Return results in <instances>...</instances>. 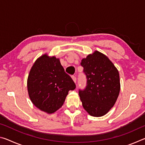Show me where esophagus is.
<instances>
[{"label": "esophagus", "instance_id": "esophagus-1", "mask_svg": "<svg viewBox=\"0 0 145 145\" xmlns=\"http://www.w3.org/2000/svg\"><path fill=\"white\" fill-rule=\"evenodd\" d=\"M72 79L73 80V81H74L75 83L77 82V77H76L75 75L72 76Z\"/></svg>", "mask_w": 145, "mask_h": 145}]
</instances>
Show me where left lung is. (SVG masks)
Segmentation results:
<instances>
[{
    "label": "left lung",
    "mask_w": 145,
    "mask_h": 145,
    "mask_svg": "<svg viewBox=\"0 0 145 145\" xmlns=\"http://www.w3.org/2000/svg\"><path fill=\"white\" fill-rule=\"evenodd\" d=\"M80 65L87 80L86 88L78 91L82 106L91 116H104L119 95L118 71L107 56L98 51L83 59Z\"/></svg>",
    "instance_id": "left-lung-1"
}]
</instances>
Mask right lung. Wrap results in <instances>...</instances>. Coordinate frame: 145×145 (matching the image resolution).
<instances>
[{
	"mask_svg": "<svg viewBox=\"0 0 145 145\" xmlns=\"http://www.w3.org/2000/svg\"><path fill=\"white\" fill-rule=\"evenodd\" d=\"M76 86L59 59L43 55L31 68L27 79L29 97L36 107L53 113L62 106L70 90Z\"/></svg>",
	"mask_w": 145,
	"mask_h": 145,
	"instance_id": "1",
	"label": "right lung"
}]
</instances>
